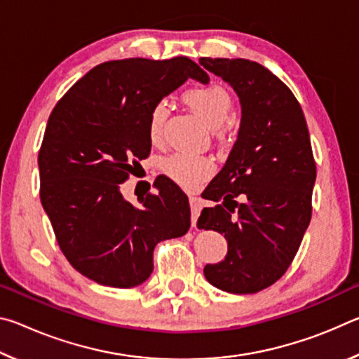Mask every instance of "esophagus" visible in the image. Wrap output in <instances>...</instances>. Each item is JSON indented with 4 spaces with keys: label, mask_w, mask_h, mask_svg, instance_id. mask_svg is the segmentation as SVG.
I'll use <instances>...</instances> for the list:
<instances>
[{
    "label": "esophagus",
    "mask_w": 359,
    "mask_h": 359,
    "mask_svg": "<svg viewBox=\"0 0 359 359\" xmlns=\"http://www.w3.org/2000/svg\"><path fill=\"white\" fill-rule=\"evenodd\" d=\"M190 208H191V224L196 226L199 212H201V199L196 196H190Z\"/></svg>",
    "instance_id": "1"
}]
</instances>
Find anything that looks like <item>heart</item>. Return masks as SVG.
<instances>
[{"mask_svg": "<svg viewBox=\"0 0 359 359\" xmlns=\"http://www.w3.org/2000/svg\"><path fill=\"white\" fill-rule=\"evenodd\" d=\"M185 104L191 109L194 115L212 130L220 128L228 120L233 100L223 87L217 83L193 87L184 93ZM168 117L165 102H156L149 115V139L158 144L163 137V128ZM165 171L172 180L184 187H191L214 171V165L205 156H193L187 154H177L165 163Z\"/></svg>", "mask_w": 359, "mask_h": 359, "instance_id": "1", "label": "heart"}]
</instances>
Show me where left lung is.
I'll return each mask as SVG.
<instances>
[{
	"label": "left lung",
	"mask_w": 359,
	"mask_h": 359,
	"mask_svg": "<svg viewBox=\"0 0 359 359\" xmlns=\"http://www.w3.org/2000/svg\"><path fill=\"white\" fill-rule=\"evenodd\" d=\"M199 65L233 87L242 111L228 160L203 193L218 204L203 209L198 228L228 242L226 257L205 264L204 276L226 293H258L285 274L311 223V136L294 95L264 66L208 57Z\"/></svg>",
	"instance_id": "obj_1"
}]
</instances>
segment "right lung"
Masks as SVG:
<instances>
[{"instance_id":"add662e5","label":"right lung","mask_w":359,"mask_h":359,"mask_svg":"<svg viewBox=\"0 0 359 359\" xmlns=\"http://www.w3.org/2000/svg\"><path fill=\"white\" fill-rule=\"evenodd\" d=\"M208 83L187 57L106 62L72 85L48 117L38 156L41 203L66 259L104 287L131 288L154 271L158 242L190 229V204L175 184L155 180L141 205L120 185L149 156L151 107L187 79Z\"/></svg>"}]
</instances>
